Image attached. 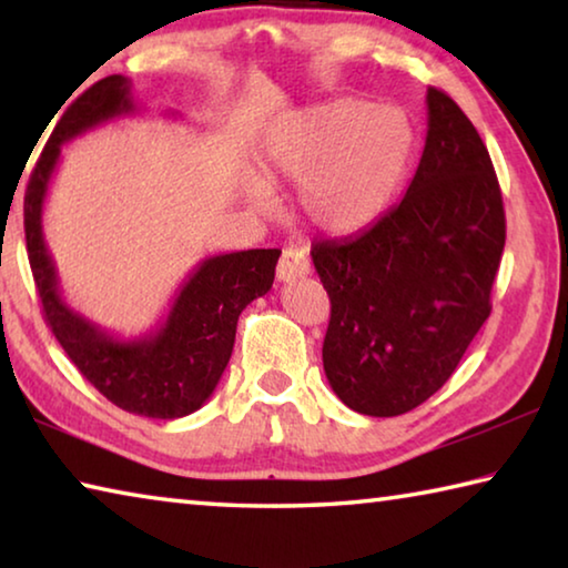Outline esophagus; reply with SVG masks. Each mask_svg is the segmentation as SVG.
Returning <instances> with one entry per match:
<instances>
[{
    "label": "esophagus",
    "instance_id": "esophagus-1",
    "mask_svg": "<svg viewBox=\"0 0 568 568\" xmlns=\"http://www.w3.org/2000/svg\"><path fill=\"white\" fill-rule=\"evenodd\" d=\"M307 273H311V261H307L305 247H297V245L285 247L281 255V263H277V281L291 283L295 277H303Z\"/></svg>",
    "mask_w": 568,
    "mask_h": 568
}]
</instances>
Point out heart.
Returning a JSON list of instances; mask_svg holds the SVG:
<instances>
[{
	"label": "heart",
	"mask_w": 568,
	"mask_h": 568,
	"mask_svg": "<svg viewBox=\"0 0 568 568\" xmlns=\"http://www.w3.org/2000/svg\"><path fill=\"white\" fill-rule=\"evenodd\" d=\"M410 150L406 114L351 98L285 114L265 142L273 175L301 185L303 213L333 235L363 230L388 207Z\"/></svg>",
	"instance_id": "heart-1"
}]
</instances>
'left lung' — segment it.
<instances>
[{"label": "left lung", "instance_id": "left-lung-1", "mask_svg": "<svg viewBox=\"0 0 568 568\" xmlns=\"http://www.w3.org/2000/svg\"><path fill=\"white\" fill-rule=\"evenodd\" d=\"M406 195L358 235L313 243L331 297L323 368L363 416L408 413L444 386L491 315L506 243L501 187L464 110L430 88Z\"/></svg>", "mask_w": 568, "mask_h": 568}]
</instances>
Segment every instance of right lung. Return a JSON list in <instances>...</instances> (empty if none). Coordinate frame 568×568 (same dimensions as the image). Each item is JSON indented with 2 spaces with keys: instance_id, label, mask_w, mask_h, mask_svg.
<instances>
[{
  "instance_id": "obj_1",
  "label": "right lung",
  "mask_w": 568,
  "mask_h": 568,
  "mask_svg": "<svg viewBox=\"0 0 568 568\" xmlns=\"http://www.w3.org/2000/svg\"><path fill=\"white\" fill-rule=\"evenodd\" d=\"M130 80L104 77L77 98L37 160L24 195V235L44 321L77 371L114 406L138 416L172 420L195 413L213 396L235 345L247 303L273 287L281 250H240L205 257L180 285L155 331L122 341L72 311L42 233V207L64 142L122 114H132Z\"/></svg>"
}]
</instances>
